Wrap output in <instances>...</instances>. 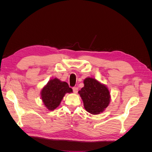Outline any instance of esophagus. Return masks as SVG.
I'll list each match as a JSON object with an SVG mask.
<instances>
[{
	"label": "esophagus",
	"mask_w": 152,
	"mask_h": 152,
	"mask_svg": "<svg viewBox=\"0 0 152 152\" xmlns=\"http://www.w3.org/2000/svg\"><path fill=\"white\" fill-rule=\"evenodd\" d=\"M72 89H73V93H77V92H78V87H73Z\"/></svg>",
	"instance_id": "34e87169"
}]
</instances>
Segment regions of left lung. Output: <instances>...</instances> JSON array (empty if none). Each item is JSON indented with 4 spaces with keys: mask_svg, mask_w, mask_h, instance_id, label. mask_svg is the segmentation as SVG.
I'll use <instances>...</instances> for the list:
<instances>
[{
    "mask_svg": "<svg viewBox=\"0 0 152 152\" xmlns=\"http://www.w3.org/2000/svg\"><path fill=\"white\" fill-rule=\"evenodd\" d=\"M84 86L79 91L84 108L89 113L97 115L103 112L110 101V92L104 85L93 78H86Z\"/></svg>",
    "mask_w": 152,
    "mask_h": 152,
    "instance_id": "1",
    "label": "left lung"
}]
</instances>
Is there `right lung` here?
Returning <instances> with one entry per match:
<instances>
[{"instance_id": "right-lung-1", "label": "right lung", "mask_w": 152, "mask_h": 152, "mask_svg": "<svg viewBox=\"0 0 152 152\" xmlns=\"http://www.w3.org/2000/svg\"><path fill=\"white\" fill-rule=\"evenodd\" d=\"M72 92L66 82H61L55 78L50 80L41 91V98L49 110H54L60 104L64 96Z\"/></svg>"}]
</instances>
